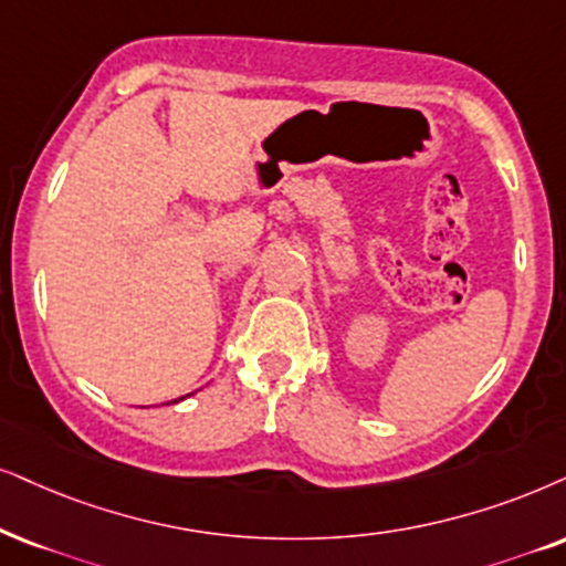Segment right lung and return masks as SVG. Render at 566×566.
Masks as SVG:
<instances>
[{
	"label": "right lung",
	"instance_id": "add662e5",
	"mask_svg": "<svg viewBox=\"0 0 566 566\" xmlns=\"http://www.w3.org/2000/svg\"><path fill=\"white\" fill-rule=\"evenodd\" d=\"M190 397V395H188ZM180 399H185V397H180ZM180 399H175V402H180Z\"/></svg>",
	"mask_w": 566,
	"mask_h": 566
}]
</instances>
